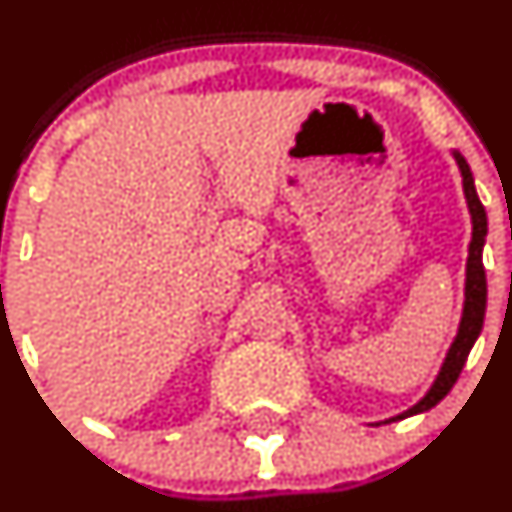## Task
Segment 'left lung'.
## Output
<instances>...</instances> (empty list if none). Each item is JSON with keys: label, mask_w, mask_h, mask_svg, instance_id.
Masks as SVG:
<instances>
[{"label": "left lung", "mask_w": 512, "mask_h": 512, "mask_svg": "<svg viewBox=\"0 0 512 512\" xmlns=\"http://www.w3.org/2000/svg\"><path fill=\"white\" fill-rule=\"evenodd\" d=\"M456 166L461 170V183H464V195L466 205L471 212V224H474V232H471V244H469V258H466V285H464V310H461V322L459 332H456L452 346L447 351V359H444L442 368H439L437 378H434L432 388L427 390L425 398L417 400L410 410L400 412L398 417H390V420H403V417L417 415V412H425L434 408L444 395L452 390V386L459 378L461 368L466 364V356H469L471 346L476 344L478 334L483 329V317H486V271H483V244H486L488 234V219L486 210H483L481 200H478L476 188H474V175H471L469 163L461 156L459 151H454Z\"/></svg>", "instance_id": "1"}]
</instances>
